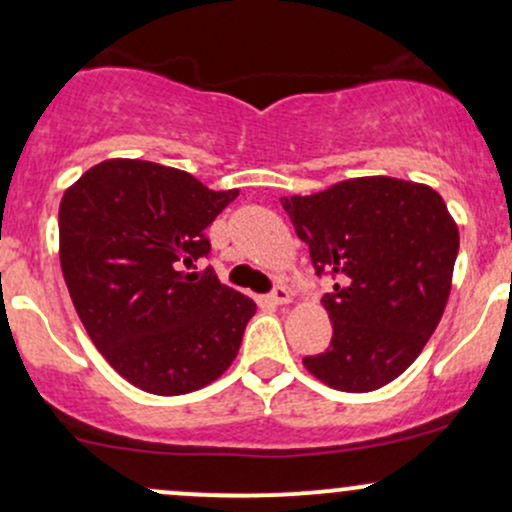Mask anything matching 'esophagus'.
<instances>
[{
  "label": "esophagus",
  "instance_id": "34e87169",
  "mask_svg": "<svg viewBox=\"0 0 512 512\" xmlns=\"http://www.w3.org/2000/svg\"><path fill=\"white\" fill-rule=\"evenodd\" d=\"M266 302L268 304H287V302H290V290H287V287H283V285H278L271 292V295L266 297Z\"/></svg>",
  "mask_w": 512,
  "mask_h": 512
}]
</instances>
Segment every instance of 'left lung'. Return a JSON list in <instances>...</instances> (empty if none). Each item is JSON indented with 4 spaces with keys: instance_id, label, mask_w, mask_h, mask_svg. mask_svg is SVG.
Instances as JSON below:
<instances>
[{
    "instance_id": "left-lung-1",
    "label": "left lung",
    "mask_w": 512,
    "mask_h": 512,
    "mask_svg": "<svg viewBox=\"0 0 512 512\" xmlns=\"http://www.w3.org/2000/svg\"><path fill=\"white\" fill-rule=\"evenodd\" d=\"M317 275L331 346L304 367L338 392L384 387L421 355L440 324L459 251L457 222L426 183L363 176L280 198Z\"/></svg>"
}]
</instances>
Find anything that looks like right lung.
<instances>
[{
  "instance_id": "obj_1",
  "label": "right lung",
  "mask_w": 512,
  "mask_h": 512,
  "mask_svg": "<svg viewBox=\"0 0 512 512\" xmlns=\"http://www.w3.org/2000/svg\"><path fill=\"white\" fill-rule=\"evenodd\" d=\"M237 195L142 159H106L62 195L60 266L74 309L142 392H195L237 358L256 302L212 271H183L210 254L205 227Z\"/></svg>"
}]
</instances>
